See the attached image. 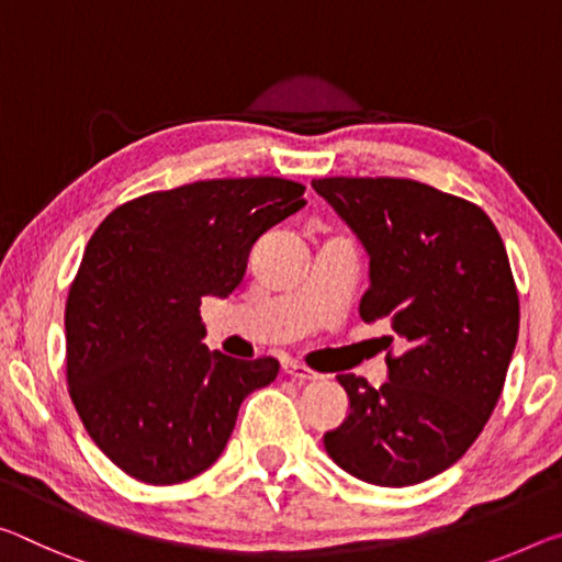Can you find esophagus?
Masks as SVG:
<instances>
[{"label":"esophagus","instance_id":"obj_1","mask_svg":"<svg viewBox=\"0 0 562 562\" xmlns=\"http://www.w3.org/2000/svg\"><path fill=\"white\" fill-rule=\"evenodd\" d=\"M282 370L288 372L290 378H295L300 382H310V380H317L319 378L315 370H310L307 364H302L297 360H282Z\"/></svg>","mask_w":562,"mask_h":562}]
</instances>
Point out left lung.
I'll return each mask as SVG.
<instances>
[{"label": "left lung", "instance_id": "8db88e82", "mask_svg": "<svg viewBox=\"0 0 562 562\" xmlns=\"http://www.w3.org/2000/svg\"><path fill=\"white\" fill-rule=\"evenodd\" d=\"M313 187L370 255L360 317L407 345L387 352L390 380L378 390L337 375L350 415L325 432V450L370 485L423 483L465 456L503 393L520 325L503 237L477 204L403 177Z\"/></svg>", "mask_w": 562, "mask_h": 562}]
</instances>
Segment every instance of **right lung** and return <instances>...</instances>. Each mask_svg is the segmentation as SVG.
<instances>
[{"label": "right lung", "instance_id": "obj_1", "mask_svg": "<svg viewBox=\"0 0 562 562\" xmlns=\"http://www.w3.org/2000/svg\"><path fill=\"white\" fill-rule=\"evenodd\" d=\"M282 177L202 180L112 210L89 237L65 307L67 385L89 438L124 473L175 485L215 462L274 358L202 345V297H227L249 249L305 207Z\"/></svg>", "mask_w": 562, "mask_h": 562}]
</instances>
